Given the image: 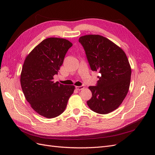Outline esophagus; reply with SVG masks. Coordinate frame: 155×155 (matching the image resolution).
I'll return each mask as SVG.
<instances>
[{"instance_id": "34e87169", "label": "esophagus", "mask_w": 155, "mask_h": 155, "mask_svg": "<svg viewBox=\"0 0 155 155\" xmlns=\"http://www.w3.org/2000/svg\"><path fill=\"white\" fill-rule=\"evenodd\" d=\"M84 88H85V87H84V86H78V87H76V88L77 89V90H78V91H81V90H82V89H83Z\"/></svg>"}]
</instances>
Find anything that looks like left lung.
<instances>
[{
  "label": "left lung",
  "mask_w": 155,
  "mask_h": 155,
  "mask_svg": "<svg viewBox=\"0 0 155 155\" xmlns=\"http://www.w3.org/2000/svg\"><path fill=\"white\" fill-rule=\"evenodd\" d=\"M92 71L101 74L96 86H90L92 97L87 101L94 112L105 114L116 110L127 94L131 68L124 51L106 37L87 35L79 37Z\"/></svg>",
  "instance_id": "left-lung-1"
}]
</instances>
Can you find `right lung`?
<instances>
[{
    "instance_id": "1",
    "label": "right lung",
    "mask_w": 155,
    "mask_h": 155,
    "mask_svg": "<svg viewBox=\"0 0 155 155\" xmlns=\"http://www.w3.org/2000/svg\"><path fill=\"white\" fill-rule=\"evenodd\" d=\"M72 43L65 39L49 37L26 56L21 74V85L27 101L36 112L55 118L66 109L74 85L54 81Z\"/></svg>"
}]
</instances>
